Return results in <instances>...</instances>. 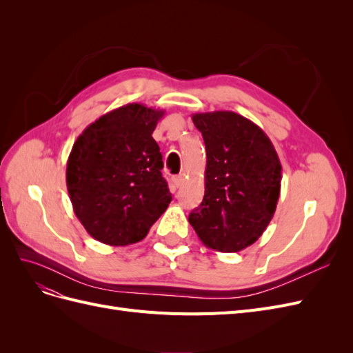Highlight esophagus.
Listing matches in <instances>:
<instances>
[{
	"label": "esophagus",
	"mask_w": 353,
	"mask_h": 353,
	"mask_svg": "<svg viewBox=\"0 0 353 353\" xmlns=\"http://www.w3.org/2000/svg\"><path fill=\"white\" fill-rule=\"evenodd\" d=\"M183 181H184V176H183V175H176V176L172 178V184H174L175 188H178L181 184H183Z\"/></svg>",
	"instance_id": "1"
}]
</instances>
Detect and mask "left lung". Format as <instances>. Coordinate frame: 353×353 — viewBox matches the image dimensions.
<instances>
[{
  "label": "left lung",
  "mask_w": 353,
  "mask_h": 353,
  "mask_svg": "<svg viewBox=\"0 0 353 353\" xmlns=\"http://www.w3.org/2000/svg\"><path fill=\"white\" fill-rule=\"evenodd\" d=\"M206 145L205 197L188 222L206 248H249L271 222L281 190V163L261 128L228 112L191 116Z\"/></svg>",
  "instance_id": "left-lung-1"
}]
</instances>
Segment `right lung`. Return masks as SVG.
<instances>
[{"mask_svg": "<svg viewBox=\"0 0 353 353\" xmlns=\"http://www.w3.org/2000/svg\"><path fill=\"white\" fill-rule=\"evenodd\" d=\"M165 110L125 104L85 128L68 159L73 212L91 237L109 245L141 241L172 194L153 131Z\"/></svg>", "mask_w": 353, "mask_h": 353, "instance_id": "1", "label": "right lung"}]
</instances>
